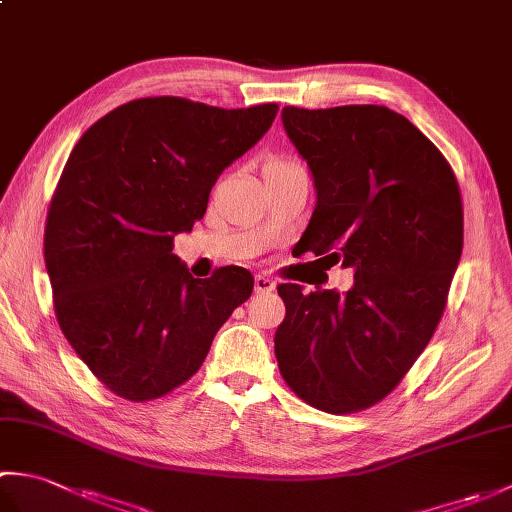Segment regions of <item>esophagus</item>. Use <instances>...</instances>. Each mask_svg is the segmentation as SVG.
<instances>
[{
  "label": "esophagus",
  "instance_id": "obj_1",
  "mask_svg": "<svg viewBox=\"0 0 512 512\" xmlns=\"http://www.w3.org/2000/svg\"><path fill=\"white\" fill-rule=\"evenodd\" d=\"M275 290V281L266 275H255V292L259 295H268V292Z\"/></svg>",
  "mask_w": 512,
  "mask_h": 512
}]
</instances>
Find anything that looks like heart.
Masks as SVG:
<instances>
[{
  "mask_svg": "<svg viewBox=\"0 0 512 512\" xmlns=\"http://www.w3.org/2000/svg\"><path fill=\"white\" fill-rule=\"evenodd\" d=\"M288 169H303L297 160L292 158H286V156H275L270 158L266 165H264V171H288Z\"/></svg>",
  "mask_w": 512,
  "mask_h": 512,
  "instance_id": "heart-1",
  "label": "heart"
}]
</instances>
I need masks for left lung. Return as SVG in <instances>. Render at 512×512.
I'll return each mask as SVG.
<instances>
[{
  "label": "left lung",
  "instance_id": "left-lung-1",
  "mask_svg": "<svg viewBox=\"0 0 512 512\" xmlns=\"http://www.w3.org/2000/svg\"><path fill=\"white\" fill-rule=\"evenodd\" d=\"M281 121L317 187L301 239L328 268L352 266L356 281L343 295L277 286L286 319L275 356L303 402L343 416L389 396L436 332L464 244L460 184L389 107L288 105Z\"/></svg>",
  "mask_w": 512,
  "mask_h": 512
}]
</instances>
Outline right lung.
<instances>
[{"instance_id":"obj_1","label":"right lung","mask_w":512,"mask_h":512,"mask_svg":"<svg viewBox=\"0 0 512 512\" xmlns=\"http://www.w3.org/2000/svg\"><path fill=\"white\" fill-rule=\"evenodd\" d=\"M277 110L149 96L105 114L74 145L50 200L43 257L61 332L112 394L145 402L187 383L253 295L246 268L193 279L171 250Z\"/></svg>"}]
</instances>
